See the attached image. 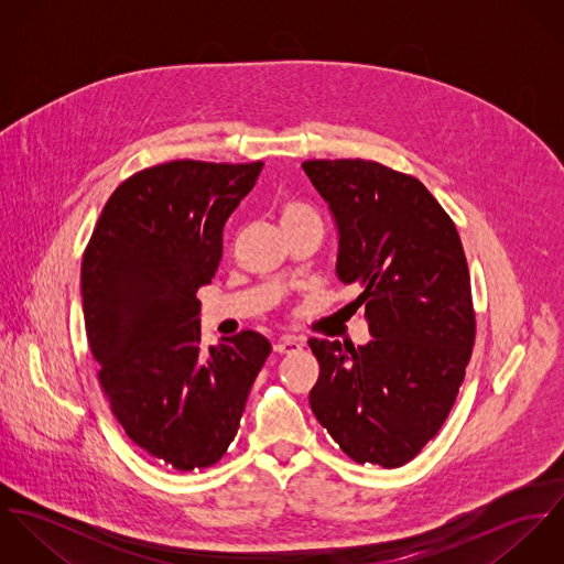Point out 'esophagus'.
<instances>
[{
	"mask_svg": "<svg viewBox=\"0 0 564 564\" xmlns=\"http://www.w3.org/2000/svg\"><path fill=\"white\" fill-rule=\"evenodd\" d=\"M302 349V343L297 340V338H293V336H284V338H280L275 345H273V351L275 354H295V351H300Z\"/></svg>",
	"mask_w": 564,
	"mask_h": 564,
	"instance_id": "esophagus-1",
	"label": "esophagus"
}]
</instances>
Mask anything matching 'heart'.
<instances>
[{"label": "heart", "mask_w": 564, "mask_h": 564, "mask_svg": "<svg viewBox=\"0 0 564 564\" xmlns=\"http://www.w3.org/2000/svg\"><path fill=\"white\" fill-rule=\"evenodd\" d=\"M280 217H282V226H291V224H300V221H311V219H319L317 210L302 204V202H286L280 210Z\"/></svg>", "instance_id": "1"}]
</instances>
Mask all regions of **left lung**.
Returning <instances> with one entry per match:
<instances>
[{"label": "left lung", "mask_w": 564, "mask_h": 564, "mask_svg": "<svg viewBox=\"0 0 564 564\" xmlns=\"http://www.w3.org/2000/svg\"><path fill=\"white\" fill-rule=\"evenodd\" d=\"M338 226L336 271L360 293L365 347L311 338V408L356 463L395 469L443 427L476 343L467 256L452 217L408 173L362 159L302 162Z\"/></svg>", "instance_id": "1"}]
</instances>
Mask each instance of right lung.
<instances>
[{"mask_svg":"<svg viewBox=\"0 0 564 564\" xmlns=\"http://www.w3.org/2000/svg\"><path fill=\"white\" fill-rule=\"evenodd\" d=\"M262 162L171 161L108 197L82 256L86 340L128 438L177 471L217 465L271 343L242 329L202 349L197 291Z\"/></svg>","mask_w":564,"mask_h":564,"instance_id":"add662e5","label":"right lung"}]
</instances>
